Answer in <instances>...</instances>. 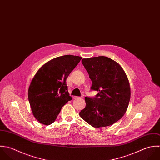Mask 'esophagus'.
Wrapping results in <instances>:
<instances>
[{
    "label": "esophagus",
    "mask_w": 160,
    "mask_h": 160,
    "mask_svg": "<svg viewBox=\"0 0 160 160\" xmlns=\"http://www.w3.org/2000/svg\"><path fill=\"white\" fill-rule=\"evenodd\" d=\"M82 98H83L82 97H78V96H74V97H73V99H82Z\"/></svg>",
    "instance_id": "1"
}]
</instances>
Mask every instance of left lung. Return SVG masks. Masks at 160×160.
I'll list each match as a JSON object with an SVG mask.
<instances>
[{
  "label": "left lung",
  "instance_id": "1",
  "mask_svg": "<svg viewBox=\"0 0 160 160\" xmlns=\"http://www.w3.org/2000/svg\"><path fill=\"white\" fill-rule=\"evenodd\" d=\"M92 84L95 98H85L86 106L81 117L95 128L111 125L125 114L130 99L128 78L121 66L106 56L82 59Z\"/></svg>",
  "mask_w": 160,
  "mask_h": 160
}]
</instances>
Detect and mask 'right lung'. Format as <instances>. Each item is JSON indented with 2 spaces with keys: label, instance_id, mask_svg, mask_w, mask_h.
Here are the masks:
<instances>
[{
  "label": "right lung",
  "instance_id": "obj_1",
  "mask_svg": "<svg viewBox=\"0 0 160 160\" xmlns=\"http://www.w3.org/2000/svg\"><path fill=\"white\" fill-rule=\"evenodd\" d=\"M82 57L64 55L43 65L32 80L28 98L34 117L41 123H53L62 107L72 99L66 80Z\"/></svg>",
  "mask_w": 160,
  "mask_h": 160
}]
</instances>
